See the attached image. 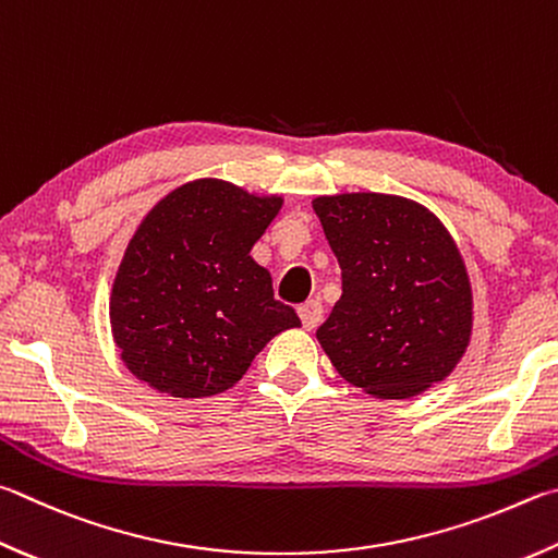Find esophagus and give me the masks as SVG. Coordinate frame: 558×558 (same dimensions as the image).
Segmentation results:
<instances>
[{"mask_svg": "<svg viewBox=\"0 0 558 558\" xmlns=\"http://www.w3.org/2000/svg\"><path fill=\"white\" fill-rule=\"evenodd\" d=\"M298 314H300V319H302V327L312 331V329H317L319 324H322L324 307H322L319 300H307L305 305L298 307Z\"/></svg>", "mask_w": 558, "mask_h": 558, "instance_id": "obj_1", "label": "esophagus"}]
</instances>
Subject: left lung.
<instances>
[{"mask_svg": "<svg viewBox=\"0 0 558 558\" xmlns=\"http://www.w3.org/2000/svg\"><path fill=\"white\" fill-rule=\"evenodd\" d=\"M341 268V298L317 329L333 368L385 400L449 376L471 339V282L441 221L378 192L312 202Z\"/></svg>", "mask_w": 558, "mask_h": 558, "instance_id": "obj_1", "label": "left lung"}]
</instances>
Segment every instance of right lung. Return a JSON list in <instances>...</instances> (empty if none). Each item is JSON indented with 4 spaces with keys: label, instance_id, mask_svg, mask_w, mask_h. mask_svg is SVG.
Here are the masks:
<instances>
[{
    "label": "right lung",
    "instance_id": "obj_1",
    "mask_svg": "<svg viewBox=\"0 0 558 558\" xmlns=\"http://www.w3.org/2000/svg\"><path fill=\"white\" fill-rule=\"evenodd\" d=\"M280 205L207 178L148 211L109 302L111 333L138 380L173 398H209L244 378L272 337L300 327L251 258Z\"/></svg>",
    "mask_w": 558,
    "mask_h": 558
}]
</instances>
